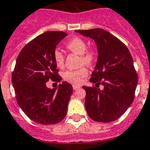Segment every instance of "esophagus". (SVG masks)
<instances>
[{
  "label": "esophagus",
  "instance_id": "1",
  "mask_svg": "<svg viewBox=\"0 0 150 150\" xmlns=\"http://www.w3.org/2000/svg\"><path fill=\"white\" fill-rule=\"evenodd\" d=\"M80 88V86H76V85H73V89H74V90H76V89Z\"/></svg>",
  "mask_w": 150,
  "mask_h": 150
}]
</instances>
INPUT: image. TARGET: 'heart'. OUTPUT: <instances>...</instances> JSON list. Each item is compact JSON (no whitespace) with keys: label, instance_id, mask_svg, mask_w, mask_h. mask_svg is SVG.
I'll use <instances>...</instances> for the list:
<instances>
[{"label":"heart","instance_id":"b5f03b06","mask_svg":"<svg viewBox=\"0 0 150 150\" xmlns=\"http://www.w3.org/2000/svg\"><path fill=\"white\" fill-rule=\"evenodd\" d=\"M67 48L70 51L81 55V64L90 66L96 60V52L93 49H86L87 44L84 40L80 38H74L68 41ZM54 60L57 67H62L64 64V55L59 49H55L53 54ZM88 74L87 69L82 67L76 70H68L64 73V80L74 84H80Z\"/></svg>","mask_w":150,"mask_h":150}]
</instances>
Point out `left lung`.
<instances>
[{"label":"left lung","mask_w":150,"mask_h":150,"mask_svg":"<svg viewBox=\"0 0 150 150\" xmlns=\"http://www.w3.org/2000/svg\"><path fill=\"white\" fill-rule=\"evenodd\" d=\"M94 40L97 61L90 81L97 86H83L86 90L85 107L96 122H110L124 113L132 104L138 76L128 48L115 36L103 29L76 30ZM100 84L104 89L98 88Z\"/></svg>","instance_id":"obj_1"}]
</instances>
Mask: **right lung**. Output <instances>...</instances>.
<instances>
[{
  "instance_id": "right-lung-1",
  "label": "right lung",
  "mask_w": 150,
  "mask_h": 150,
  "mask_svg": "<svg viewBox=\"0 0 150 150\" xmlns=\"http://www.w3.org/2000/svg\"><path fill=\"white\" fill-rule=\"evenodd\" d=\"M67 36L63 31L42 33L24 46L16 60L12 83L17 102L30 120L40 124H56L66 117L71 84L64 81L58 89H50L46 83L62 80L53 54Z\"/></svg>"
}]
</instances>
